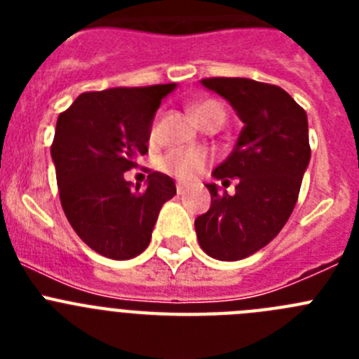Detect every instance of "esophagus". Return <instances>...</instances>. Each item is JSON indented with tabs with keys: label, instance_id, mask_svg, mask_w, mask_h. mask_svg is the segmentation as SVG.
Instances as JSON below:
<instances>
[{
	"label": "esophagus",
	"instance_id": "1",
	"mask_svg": "<svg viewBox=\"0 0 359 359\" xmlns=\"http://www.w3.org/2000/svg\"><path fill=\"white\" fill-rule=\"evenodd\" d=\"M187 190H189V187L183 185V183H177V185H176V192H177V194H180V196L185 194Z\"/></svg>",
	"mask_w": 359,
	"mask_h": 359
}]
</instances>
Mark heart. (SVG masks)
Masks as SVG:
<instances>
[{
    "label": "heart",
    "instance_id": "b5f03b06",
    "mask_svg": "<svg viewBox=\"0 0 359 359\" xmlns=\"http://www.w3.org/2000/svg\"><path fill=\"white\" fill-rule=\"evenodd\" d=\"M192 113H194L196 120H201L203 116L212 115V113H219V115H223V109L221 106L212 100H205V102H199L192 106ZM156 129H151V135L154 136ZM208 156L207 152L203 151V149H174V151H169L161 158V169L167 170L172 176L180 177V180H194L196 176L203 172L205 169V165H207Z\"/></svg>",
    "mask_w": 359,
    "mask_h": 359
}]
</instances>
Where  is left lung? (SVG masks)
I'll return each instance as SVG.
<instances>
[{
	"instance_id": "obj_1",
	"label": "left lung",
	"mask_w": 359,
	"mask_h": 359,
	"mask_svg": "<svg viewBox=\"0 0 359 359\" xmlns=\"http://www.w3.org/2000/svg\"><path fill=\"white\" fill-rule=\"evenodd\" d=\"M243 122L230 156L212 172L223 185L237 177L236 194L207 183L212 205L196 219L203 252L239 261L264 248L287 223L311 160L307 115L278 86L252 79H203Z\"/></svg>"
}]
</instances>
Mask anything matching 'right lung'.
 <instances>
[{
	"mask_svg": "<svg viewBox=\"0 0 359 359\" xmlns=\"http://www.w3.org/2000/svg\"><path fill=\"white\" fill-rule=\"evenodd\" d=\"M174 90L156 84L82 93L57 118L52 160L62 210L75 233L107 259L140 255L163 203L176 194L172 177L160 172L149 174L144 190L123 180L147 152L152 120Z\"/></svg>",
	"mask_w": 359,
	"mask_h": 359,
	"instance_id": "right-lung-1",
	"label": "right lung"
}]
</instances>
